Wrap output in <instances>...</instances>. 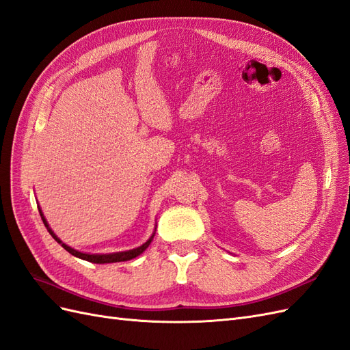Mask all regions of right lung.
Instances as JSON below:
<instances>
[{"label": "right lung", "mask_w": 350, "mask_h": 350, "mask_svg": "<svg viewBox=\"0 0 350 350\" xmlns=\"http://www.w3.org/2000/svg\"><path fill=\"white\" fill-rule=\"evenodd\" d=\"M38 208H39V213H40L42 220H44V225L46 226V229H48V232L51 234V237L54 238L58 243H61V247L64 248V250H67V251L71 254V256L77 257V258H81V260L90 261V262L107 264V262H118V261H129V260H133V258H135L137 256H140V254H142L147 247L150 245V242L153 241V237H154V234H153V235L149 238V241H146V242L143 243V245H140L139 248L130 250V251H121V252H112V254H86V252H80V251H77V250H74V248L66 245V243L62 242V241L54 234V230H52V229L49 228L48 221H46L44 213H42V210H40L39 206H38Z\"/></svg>", "instance_id": "add662e5"}]
</instances>
